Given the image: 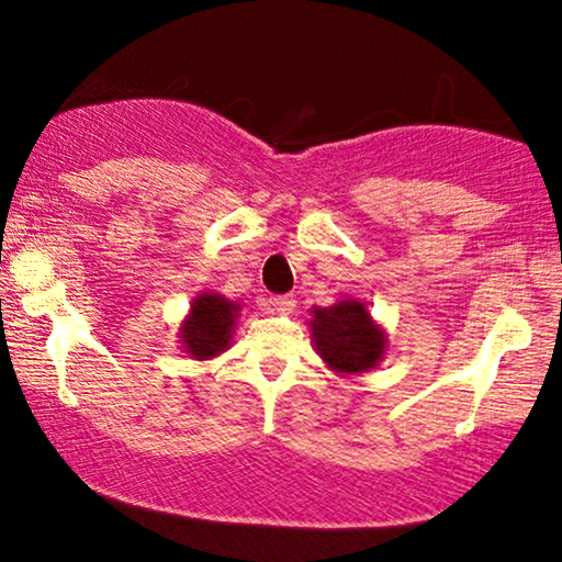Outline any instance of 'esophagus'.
I'll use <instances>...</instances> for the list:
<instances>
[{"instance_id": "34e87169", "label": "esophagus", "mask_w": 562, "mask_h": 562, "mask_svg": "<svg viewBox=\"0 0 562 562\" xmlns=\"http://www.w3.org/2000/svg\"><path fill=\"white\" fill-rule=\"evenodd\" d=\"M268 304H271V310H273V312H279V314H289V312H294L296 299L291 296V294L271 296V299H268Z\"/></svg>"}]
</instances>
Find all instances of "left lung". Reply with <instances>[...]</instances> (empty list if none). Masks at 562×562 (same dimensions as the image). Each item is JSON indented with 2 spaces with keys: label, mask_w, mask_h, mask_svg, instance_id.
<instances>
[{
  "label": "left lung",
  "mask_w": 562,
  "mask_h": 562,
  "mask_svg": "<svg viewBox=\"0 0 562 562\" xmlns=\"http://www.w3.org/2000/svg\"><path fill=\"white\" fill-rule=\"evenodd\" d=\"M312 342L335 373L358 375L375 368L386 352V333L371 319L363 302L345 299L312 310Z\"/></svg>",
  "instance_id": "1"
}]
</instances>
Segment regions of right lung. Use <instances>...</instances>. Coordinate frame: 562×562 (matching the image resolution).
I'll use <instances>...</instances> for the list:
<instances>
[{
    "mask_svg": "<svg viewBox=\"0 0 562 562\" xmlns=\"http://www.w3.org/2000/svg\"><path fill=\"white\" fill-rule=\"evenodd\" d=\"M237 312H240V304L227 302L222 294H212V291L199 294L179 329L183 352H189L194 360H210L225 352L233 340Z\"/></svg>",
    "mask_w": 562,
    "mask_h": 562,
    "instance_id": "right-lung-1",
    "label": "right lung"
}]
</instances>
